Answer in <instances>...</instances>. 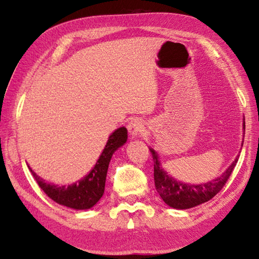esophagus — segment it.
I'll use <instances>...</instances> for the list:
<instances>
[{
	"label": "esophagus",
	"mask_w": 259,
	"mask_h": 259,
	"mask_svg": "<svg viewBox=\"0 0 259 259\" xmlns=\"http://www.w3.org/2000/svg\"><path fill=\"white\" fill-rule=\"evenodd\" d=\"M128 131L131 136V138H137L140 135L144 134L145 131V125L144 122L140 119H135L128 124Z\"/></svg>",
	"instance_id": "esophagus-1"
}]
</instances>
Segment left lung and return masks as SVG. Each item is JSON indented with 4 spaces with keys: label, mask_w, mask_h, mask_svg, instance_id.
<instances>
[{
    "label": "left lung",
    "mask_w": 259,
    "mask_h": 259,
    "mask_svg": "<svg viewBox=\"0 0 259 259\" xmlns=\"http://www.w3.org/2000/svg\"><path fill=\"white\" fill-rule=\"evenodd\" d=\"M243 138H244V117H243ZM243 145V142L241 146ZM242 148V147H241ZM153 161H154V183L156 191L164 202L174 209L185 210L196 205L207 202L212 199L217 193L225 185L227 179L230 178L233 171L236 162L239 160V155H236L234 161L221 176L213 178L203 184H187L177 181L176 178L168 175V172L162 168L159 154L155 150L150 147Z\"/></svg>",
    "instance_id": "obj_1"
}]
</instances>
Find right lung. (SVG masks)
<instances>
[{"instance_id": "add662e5", "label": "right lung", "mask_w": 259, "mask_h": 259, "mask_svg": "<svg viewBox=\"0 0 259 259\" xmlns=\"http://www.w3.org/2000/svg\"><path fill=\"white\" fill-rule=\"evenodd\" d=\"M126 139H128V131L124 126L113 131L109 135L106 145L94 168L84 177L69 185H55L52 183H48L37 176L29 165L28 168L32 171L34 178L36 179L38 186L55 202L75 210L90 209L98 202L104 194L107 170L112 155L116 150L124 145Z\"/></svg>"}]
</instances>
